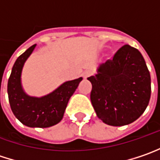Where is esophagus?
I'll return each mask as SVG.
<instances>
[{"label": "esophagus", "mask_w": 160, "mask_h": 160, "mask_svg": "<svg viewBox=\"0 0 160 160\" xmlns=\"http://www.w3.org/2000/svg\"><path fill=\"white\" fill-rule=\"evenodd\" d=\"M90 75H92V71H86L83 72V74H82V76H83V78L84 79H87L88 77H89Z\"/></svg>", "instance_id": "obj_1"}]
</instances>
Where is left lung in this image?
<instances>
[{
	"instance_id": "1",
	"label": "left lung",
	"mask_w": 160,
	"mask_h": 160,
	"mask_svg": "<svg viewBox=\"0 0 160 160\" xmlns=\"http://www.w3.org/2000/svg\"><path fill=\"white\" fill-rule=\"evenodd\" d=\"M88 80L90 100L99 119L110 126H124L140 117L151 93L150 74L137 49L124 45L112 60L102 63Z\"/></svg>"
}]
</instances>
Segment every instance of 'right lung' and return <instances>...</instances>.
<instances>
[{
  "instance_id": "right-lung-1",
  "label": "right lung",
  "mask_w": 160,
  "mask_h": 160,
  "mask_svg": "<svg viewBox=\"0 0 160 160\" xmlns=\"http://www.w3.org/2000/svg\"><path fill=\"white\" fill-rule=\"evenodd\" d=\"M36 44L30 47L15 61L8 80V97L14 116L23 125L31 128H49L58 124L63 118L69 100L82 78L69 80L41 98L29 96L22 86L24 63L32 53Z\"/></svg>"
}]
</instances>
